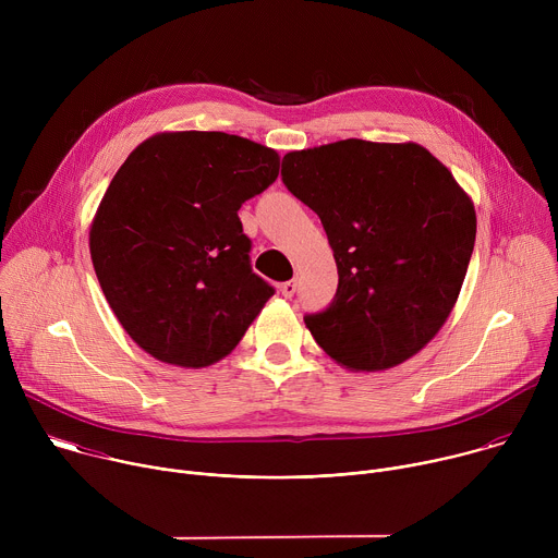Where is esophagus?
<instances>
[{
  "mask_svg": "<svg viewBox=\"0 0 558 558\" xmlns=\"http://www.w3.org/2000/svg\"><path fill=\"white\" fill-rule=\"evenodd\" d=\"M295 289H298V282H295V280H287V282L280 284V291H282L284 298H293Z\"/></svg>",
  "mask_w": 558,
  "mask_h": 558,
  "instance_id": "34e87169",
  "label": "esophagus"
}]
</instances>
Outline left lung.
I'll list each match as a JSON object with an SVG mask.
<instances>
[{"instance_id":"1","label":"left lung","mask_w":558,"mask_h":558,"mask_svg":"<svg viewBox=\"0 0 558 558\" xmlns=\"http://www.w3.org/2000/svg\"><path fill=\"white\" fill-rule=\"evenodd\" d=\"M282 183L323 220L338 291L306 313L313 340L351 371H384L444 327L474 250L476 216L417 143L347 138L282 158Z\"/></svg>"}]
</instances>
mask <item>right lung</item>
Listing matches in <instances>:
<instances>
[{
    "mask_svg": "<svg viewBox=\"0 0 558 558\" xmlns=\"http://www.w3.org/2000/svg\"><path fill=\"white\" fill-rule=\"evenodd\" d=\"M278 170V151L225 132H163L125 158L93 220L90 256L145 353L201 368L243 340L276 289L252 271L238 209Z\"/></svg>",
    "mask_w": 558,
    "mask_h": 558,
    "instance_id": "obj_1",
    "label": "right lung"
}]
</instances>
